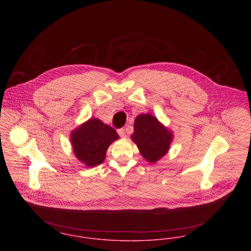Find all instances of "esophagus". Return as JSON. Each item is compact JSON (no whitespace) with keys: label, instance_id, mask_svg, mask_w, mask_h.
<instances>
[{"label":"esophagus","instance_id":"1","mask_svg":"<svg viewBox=\"0 0 251 251\" xmlns=\"http://www.w3.org/2000/svg\"><path fill=\"white\" fill-rule=\"evenodd\" d=\"M118 134L122 137V138H126V131H125V129L124 128H120V129H118Z\"/></svg>","mask_w":251,"mask_h":251}]
</instances>
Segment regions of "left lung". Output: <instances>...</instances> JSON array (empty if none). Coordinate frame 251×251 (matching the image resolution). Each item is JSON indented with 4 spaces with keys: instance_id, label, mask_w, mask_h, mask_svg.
<instances>
[{
    "instance_id": "left-lung-1",
    "label": "left lung",
    "mask_w": 251,
    "mask_h": 251,
    "mask_svg": "<svg viewBox=\"0 0 251 251\" xmlns=\"http://www.w3.org/2000/svg\"><path fill=\"white\" fill-rule=\"evenodd\" d=\"M131 139L142 156L153 164L169 151L173 134L157 118L147 113L140 114L135 119Z\"/></svg>"
}]
</instances>
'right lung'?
Here are the masks:
<instances>
[{"label":"right lung","mask_w":251,"mask_h":251,"mask_svg":"<svg viewBox=\"0 0 251 251\" xmlns=\"http://www.w3.org/2000/svg\"><path fill=\"white\" fill-rule=\"evenodd\" d=\"M117 139L116 130L96 118L89 119L70 134L76 158L89 167L103 162L108 147Z\"/></svg>","instance_id":"right-lung-1"}]
</instances>
